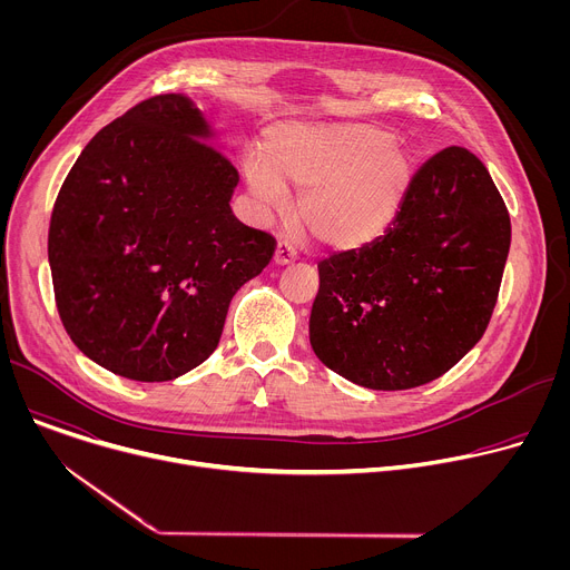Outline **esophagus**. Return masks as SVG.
Returning <instances> with one entry per match:
<instances>
[{
	"label": "esophagus",
	"mask_w": 570,
	"mask_h": 570,
	"mask_svg": "<svg viewBox=\"0 0 570 570\" xmlns=\"http://www.w3.org/2000/svg\"><path fill=\"white\" fill-rule=\"evenodd\" d=\"M295 257H297V250L291 246L288 240H279V243H277L275 257H273L275 266H288V264H293V262H295Z\"/></svg>",
	"instance_id": "esophagus-1"
}]
</instances>
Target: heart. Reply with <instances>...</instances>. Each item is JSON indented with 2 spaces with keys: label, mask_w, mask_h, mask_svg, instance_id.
Wrapping results in <instances>:
<instances>
[{
  "label": "heart",
  "mask_w": 570,
  "mask_h": 570,
  "mask_svg": "<svg viewBox=\"0 0 570 570\" xmlns=\"http://www.w3.org/2000/svg\"><path fill=\"white\" fill-rule=\"evenodd\" d=\"M246 180L271 212L286 209V187L302 191L297 216L330 248H361L396 218L415 178V157L374 124H282L264 157L246 159Z\"/></svg>",
  "instance_id": "obj_1"
}]
</instances>
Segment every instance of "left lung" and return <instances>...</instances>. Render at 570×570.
<instances>
[{"mask_svg":"<svg viewBox=\"0 0 570 570\" xmlns=\"http://www.w3.org/2000/svg\"><path fill=\"white\" fill-rule=\"evenodd\" d=\"M510 236L482 161L462 146L435 153L383 236L320 262L308 320L315 356L370 390L442 376L490 324Z\"/></svg>","mask_w":570,"mask_h":570,"instance_id":"left-lung-1","label":"left lung"}]
</instances>
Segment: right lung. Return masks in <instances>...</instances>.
Returning a JSON list of instances; mask_svg holds the SVG:
<instances>
[{
  "label": "right lung",
  "instance_id": "1",
  "mask_svg": "<svg viewBox=\"0 0 570 570\" xmlns=\"http://www.w3.org/2000/svg\"><path fill=\"white\" fill-rule=\"evenodd\" d=\"M185 95L150 97L99 130L53 205L49 266L73 345L112 374L159 383L216 350L234 293L275 238L229 207L234 161Z\"/></svg>",
  "mask_w": 570,
  "mask_h": 570
}]
</instances>
